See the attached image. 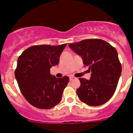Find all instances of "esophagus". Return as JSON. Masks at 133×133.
<instances>
[{
    "mask_svg": "<svg viewBox=\"0 0 133 133\" xmlns=\"http://www.w3.org/2000/svg\"><path fill=\"white\" fill-rule=\"evenodd\" d=\"M69 79H70V81H73V80L76 79V78H75V77H73V76H70V77H69Z\"/></svg>",
    "mask_w": 133,
    "mask_h": 133,
    "instance_id": "obj_1",
    "label": "esophagus"
}]
</instances>
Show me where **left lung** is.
Returning <instances> with one entry per match:
<instances>
[{
  "label": "left lung",
  "instance_id": "8db88e82",
  "mask_svg": "<svg viewBox=\"0 0 133 133\" xmlns=\"http://www.w3.org/2000/svg\"><path fill=\"white\" fill-rule=\"evenodd\" d=\"M69 46L82 57L83 64L91 71L90 80L79 78L81 86L77 90L79 99L89 106L107 103L115 93L122 71L117 50L98 38L85 39Z\"/></svg>",
  "mask_w": 133,
  "mask_h": 133
}]
</instances>
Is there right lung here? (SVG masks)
Instances as JSON below:
<instances>
[{
  "label": "right lung",
  "instance_id": "add662e5",
  "mask_svg": "<svg viewBox=\"0 0 133 133\" xmlns=\"http://www.w3.org/2000/svg\"><path fill=\"white\" fill-rule=\"evenodd\" d=\"M66 46H32L18 56L15 78L24 97L35 107L49 109L61 101L69 77L56 78L50 73V69L58 64Z\"/></svg>",
  "mask_w": 133,
  "mask_h": 133
}]
</instances>
